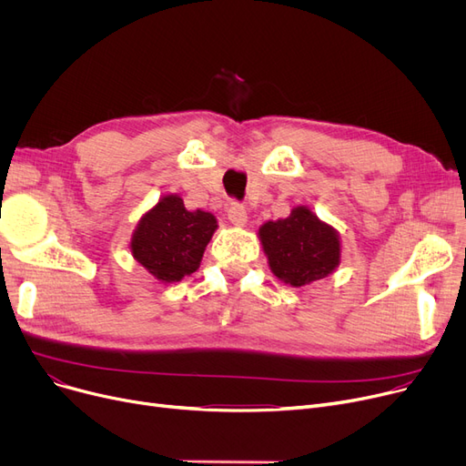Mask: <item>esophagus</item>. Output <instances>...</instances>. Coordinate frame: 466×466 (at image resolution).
<instances>
[{"label": "esophagus", "mask_w": 466, "mask_h": 466, "mask_svg": "<svg viewBox=\"0 0 466 466\" xmlns=\"http://www.w3.org/2000/svg\"><path fill=\"white\" fill-rule=\"evenodd\" d=\"M228 220L234 225V227H246L248 223V209L243 208L241 204H232L228 208Z\"/></svg>", "instance_id": "1"}]
</instances>
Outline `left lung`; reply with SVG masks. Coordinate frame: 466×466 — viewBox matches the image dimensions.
<instances>
[{"instance_id":"1","label":"left lung","mask_w":466,"mask_h":466,"mask_svg":"<svg viewBox=\"0 0 466 466\" xmlns=\"http://www.w3.org/2000/svg\"><path fill=\"white\" fill-rule=\"evenodd\" d=\"M258 239L272 274L290 287H306L330 276L341 257L339 234L309 208L297 206L290 215L268 220Z\"/></svg>"}]
</instances>
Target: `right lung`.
I'll use <instances>...</instances> for the list:
<instances>
[{
  "label": "right lung",
  "instance_id": "obj_1",
  "mask_svg": "<svg viewBox=\"0 0 466 466\" xmlns=\"http://www.w3.org/2000/svg\"><path fill=\"white\" fill-rule=\"evenodd\" d=\"M217 227L213 213L190 211L179 194H166L139 218L130 251L157 281L176 283L198 270Z\"/></svg>",
  "mask_w": 466,
  "mask_h": 466
}]
</instances>
